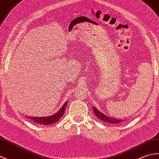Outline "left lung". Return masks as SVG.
<instances>
[{
  "instance_id": "left-lung-1",
  "label": "left lung",
  "mask_w": 159,
  "mask_h": 159,
  "mask_svg": "<svg viewBox=\"0 0 159 159\" xmlns=\"http://www.w3.org/2000/svg\"><path fill=\"white\" fill-rule=\"evenodd\" d=\"M93 110L94 114L96 115V116L98 118H99V119L103 120V121L106 122V123H108L119 124V123H120L122 121H123L122 119H113V118L106 116V115H105V114L102 113L101 112H99V110H97V108H95V107H93Z\"/></svg>"
}]
</instances>
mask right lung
<instances>
[{"instance_id": "right-lung-1", "label": "right lung", "mask_w": 159, "mask_h": 159, "mask_svg": "<svg viewBox=\"0 0 159 159\" xmlns=\"http://www.w3.org/2000/svg\"><path fill=\"white\" fill-rule=\"evenodd\" d=\"M67 102L64 103V106L61 107V108L59 110V111L55 113L52 116H44V117H33V116H27L29 119L32 120L34 121L35 123L41 124V125H51L56 123L60 119V118L63 116V114H64V112L66 110V107L67 106Z\"/></svg>"}]
</instances>
